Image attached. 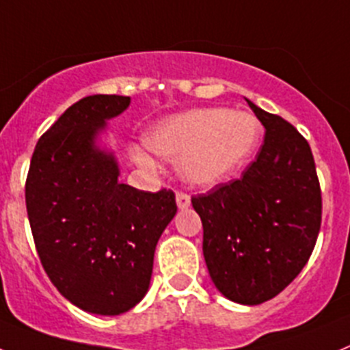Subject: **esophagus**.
Wrapping results in <instances>:
<instances>
[{"label": "esophagus", "instance_id": "34e87169", "mask_svg": "<svg viewBox=\"0 0 350 350\" xmlns=\"http://www.w3.org/2000/svg\"><path fill=\"white\" fill-rule=\"evenodd\" d=\"M175 199H177L178 209H187L191 206V198L187 194H184V192H177V198Z\"/></svg>", "mask_w": 350, "mask_h": 350}]
</instances>
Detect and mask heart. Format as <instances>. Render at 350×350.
Masks as SVG:
<instances>
[{
    "mask_svg": "<svg viewBox=\"0 0 350 350\" xmlns=\"http://www.w3.org/2000/svg\"><path fill=\"white\" fill-rule=\"evenodd\" d=\"M261 125L254 115L225 108H199L161 120L146 134L148 149L134 146L132 159L156 170L151 152L180 159L182 177L194 185H215L234 175L256 151Z\"/></svg>",
    "mask_w": 350,
    "mask_h": 350,
    "instance_id": "obj_1",
    "label": "heart"
}]
</instances>
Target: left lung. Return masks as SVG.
Returning a JSON list of instances; mask_svg holds the SVG:
<instances>
[{
  "label": "left lung",
  "instance_id": "left-lung-1",
  "mask_svg": "<svg viewBox=\"0 0 350 350\" xmlns=\"http://www.w3.org/2000/svg\"><path fill=\"white\" fill-rule=\"evenodd\" d=\"M265 144L239 180L194 196L202 254L215 287L258 306L280 294L308 262L321 225V191L308 141L247 99Z\"/></svg>",
  "mask_w": 350,
  "mask_h": 350
}]
</instances>
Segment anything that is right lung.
<instances>
[{"label":"right lung","mask_w":350,"mask_h":350,"mask_svg":"<svg viewBox=\"0 0 350 350\" xmlns=\"http://www.w3.org/2000/svg\"><path fill=\"white\" fill-rule=\"evenodd\" d=\"M129 96L94 94L70 106L42 134L25 202L42 268L82 311L127 312L151 284L156 244L175 213L172 191L120 184L115 152L99 144Z\"/></svg>","instance_id":"add662e5"}]
</instances>
